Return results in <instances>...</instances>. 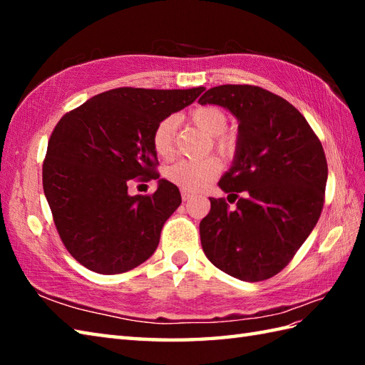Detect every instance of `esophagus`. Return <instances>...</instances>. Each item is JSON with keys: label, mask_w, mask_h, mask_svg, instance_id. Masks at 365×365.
I'll list each match as a JSON object with an SVG mask.
<instances>
[{"label": "esophagus", "mask_w": 365, "mask_h": 365, "mask_svg": "<svg viewBox=\"0 0 365 365\" xmlns=\"http://www.w3.org/2000/svg\"><path fill=\"white\" fill-rule=\"evenodd\" d=\"M192 197V191H190V190H185V188H182V199L185 200V202H187V200H190Z\"/></svg>", "instance_id": "1"}]
</instances>
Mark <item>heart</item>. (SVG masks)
Here are the masks:
<instances>
[{
	"mask_svg": "<svg viewBox=\"0 0 365 365\" xmlns=\"http://www.w3.org/2000/svg\"><path fill=\"white\" fill-rule=\"evenodd\" d=\"M192 123L204 130L207 135L213 136V145L222 157H232L237 149V139L226 133L229 119L226 113L216 106H197L190 113ZM175 119H161L152 133L153 150L161 158H169L174 152ZM221 161L216 157H207L202 160H178L166 169V177L170 182L185 190H200L210 183L221 173Z\"/></svg>",
	"mask_w": 365,
	"mask_h": 365,
	"instance_id": "obj_1",
	"label": "heart"
}]
</instances>
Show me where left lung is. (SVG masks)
I'll list each match as a JSON object with an SVG mask.
<instances>
[{
	"label": "left lung",
	"instance_id": "left-lung-1",
	"mask_svg": "<svg viewBox=\"0 0 365 365\" xmlns=\"http://www.w3.org/2000/svg\"><path fill=\"white\" fill-rule=\"evenodd\" d=\"M200 105H220L240 120L234 165L200 221L202 250L216 268L247 282L284 269L319 221L328 163L319 136L297 108L250 84L208 89ZM242 196L240 197L239 195Z\"/></svg>",
	"mask_w": 365,
	"mask_h": 365
}]
</instances>
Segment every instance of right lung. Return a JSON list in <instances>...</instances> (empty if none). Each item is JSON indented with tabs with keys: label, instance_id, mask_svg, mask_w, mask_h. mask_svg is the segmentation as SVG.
<instances>
[{
	"label": "right lung",
	"instance_id": "right-lung-1",
	"mask_svg": "<svg viewBox=\"0 0 365 365\" xmlns=\"http://www.w3.org/2000/svg\"><path fill=\"white\" fill-rule=\"evenodd\" d=\"M204 91L111 89L56 123L42 166L43 192L66 250L83 267L125 273L157 250L180 191L161 178L153 195L130 196L128 185L157 180L155 127Z\"/></svg>",
	"mask_w": 365,
	"mask_h": 365
}]
</instances>
